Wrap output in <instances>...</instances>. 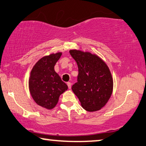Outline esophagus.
I'll return each mask as SVG.
<instances>
[{
	"label": "esophagus",
	"instance_id": "esophagus-1",
	"mask_svg": "<svg viewBox=\"0 0 146 146\" xmlns=\"http://www.w3.org/2000/svg\"><path fill=\"white\" fill-rule=\"evenodd\" d=\"M67 85H68V89H71V85H72L71 82H67Z\"/></svg>",
	"mask_w": 146,
	"mask_h": 146
}]
</instances>
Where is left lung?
I'll list each match as a JSON object with an SVG mask.
<instances>
[{"mask_svg": "<svg viewBox=\"0 0 146 146\" xmlns=\"http://www.w3.org/2000/svg\"><path fill=\"white\" fill-rule=\"evenodd\" d=\"M78 68L76 83L72 90L88 111H98L104 107L113 91V78L106 63L95 53L70 50Z\"/></svg>", "mask_w": 146, "mask_h": 146, "instance_id": "8db88e82", "label": "left lung"}]
</instances>
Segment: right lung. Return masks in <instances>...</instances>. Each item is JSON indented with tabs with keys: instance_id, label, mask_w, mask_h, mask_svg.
<instances>
[{
	"instance_id": "1",
	"label": "right lung",
	"mask_w": 146,
	"mask_h": 146,
	"mask_svg": "<svg viewBox=\"0 0 146 146\" xmlns=\"http://www.w3.org/2000/svg\"><path fill=\"white\" fill-rule=\"evenodd\" d=\"M62 55L57 52L42 57L30 72L28 85L31 96L38 105L47 110L54 108L59 96L68 90L67 84L54 69Z\"/></svg>"
}]
</instances>
